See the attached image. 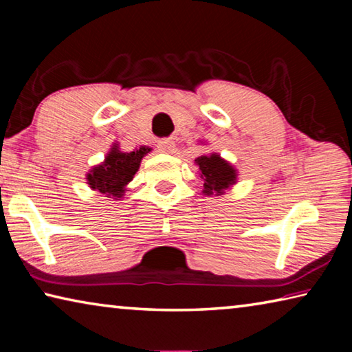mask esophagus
Segmentation results:
<instances>
[{
  "instance_id": "34e87169",
  "label": "esophagus",
  "mask_w": 352,
  "mask_h": 352,
  "mask_svg": "<svg viewBox=\"0 0 352 352\" xmlns=\"http://www.w3.org/2000/svg\"><path fill=\"white\" fill-rule=\"evenodd\" d=\"M174 147H175V142L172 140H163L158 142V148L160 152H164V153H170L174 152Z\"/></svg>"
}]
</instances>
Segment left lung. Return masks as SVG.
I'll list each match as a JSON object with an SVG mask.
<instances>
[{
	"label": "left lung",
	"instance_id": "left-lung-1",
	"mask_svg": "<svg viewBox=\"0 0 352 352\" xmlns=\"http://www.w3.org/2000/svg\"><path fill=\"white\" fill-rule=\"evenodd\" d=\"M195 164L199 166L200 178L204 180L205 195H222L225 189L236 183V169L217 153L201 155L195 158Z\"/></svg>",
	"mask_w": 352,
	"mask_h": 352
}]
</instances>
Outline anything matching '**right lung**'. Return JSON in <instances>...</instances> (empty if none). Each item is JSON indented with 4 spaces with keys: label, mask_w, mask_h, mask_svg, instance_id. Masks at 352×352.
<instances>
[{
    "label": "right lung",
    "mask_w": 352,
    "mask_h": 352,
    "mask_svg": "<svg viewBox=\"0 0 352 352\" xmlns=\"http://www.w3.org/2000/svg\"><path fill=\"white\" fill-rule=\"evenodd\" d=\"M151 151V147L141 146L133 152H121L118 144H113L104 162L94 166L90 174H87L88 184L91 189L105 194L107 197L119 199L138 172L142 157Z\"/></svg>",
    "instance_id": "right-lung-1"
}]
</instances>
